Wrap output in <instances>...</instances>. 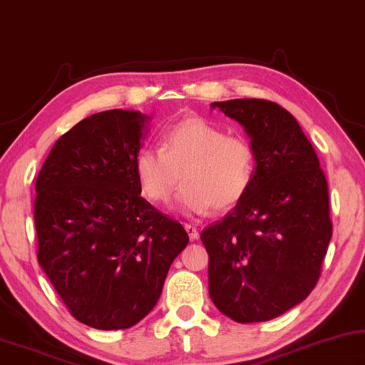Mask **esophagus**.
Returning <instances> with one entry per match:
<instances>
[{"label": "esophagus", "instance_id": "obj_1", "mask_svg": "<svg viewBox=\"0 0 365 365\" xmlns=\"http://www.w3.org/2000/svg\"><path fill=\"white\" fill-rule=\"evenodd\" d=\"M184 229H186V231H187L190 240H197V239H199V229H197L195 226H192V225H184Z\"/></svg>", "mask_w": 365, "mask_h": 365}]
</instances>
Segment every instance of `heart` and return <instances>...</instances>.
I'll return each mask as SVG.
<instances>
[{
	"instance_id": "obj_1",
	"label": "heart",
	"mask_w": 365,
	"mask_h": 365,
	"mask_svg": "<svg viewBox=\"0 0 365 365\" xmlns=\"http://www.w3.org/2000/svg\"><path fill=\"white\" fill-rule=\"evenodd\" d=\"M134 171L144 195L155 203L171 199L182 175L176 210L205 215L213 207L225 210L244 199L253 182L255 152L247 139L190 115L163 134L162 147H143Z\"/></svg>"
}]
</instances>
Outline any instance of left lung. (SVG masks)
Wrapping results in <instances>:
<instances>
[{"mask_svg":"<svg viewBox=\"0 0 365 365\" xmlns=\"http://www.w3.org/2000/svg\"><path fill=\"white\" fill-rule=\"evenodd\" d=\"M250 138L255 176L244 199L200 234L210 298L240 324L264 322L314 289L331 239L327 179L298 121L276 102H213Z\"/></svg>","mask_w":365,"mask_h":365,"instance_id":"8db88e82","label":"left lung"}]
</instances>
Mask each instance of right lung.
Wrapping results in <instances>:
<instances>
[{"label": "right lung", "instance_id": "right-lung-1", "mask_svg": "<svg viewBox=\"0 0 365 365\" xmlns=\"http://www.w3.org/2000/svg\"><path fill=\"white\" fill-rule=\"evenodd\" d=\"M150 115L106 110L56 140L36 178L38 263L72 316L130 329L162 295L189 235L144 197L134 160Z\"/></svg>", "mask_w": 365, "mask_h": 365}]
</instances>
